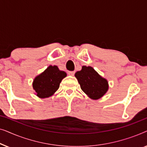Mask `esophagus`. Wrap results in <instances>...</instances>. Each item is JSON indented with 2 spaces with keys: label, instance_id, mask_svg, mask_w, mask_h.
<instances>
[{
  "label": "esophagus",
  "instance_id": "esophagus-1",
  "mask_svg": "<svg viewBox=\"0 0 147 147\" xmlns=\"http://www.w3.org/2000/svg\"><path fill=\"white\" fill-rule=\"evenodd\" d=\"M74 74H75V71H68V74H69V76H73L74 75Z\"/></svg>",
  "mask_w": 147,
  "mask_h": 147
}]
</instances>
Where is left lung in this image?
Wrapping results in <instances>:
<instances>
[{
  "label": "left lung",
  "mask_w": 147,
  "mask_h": 147,
  "mask_svg": "<svg viewBox=\"0 0 147 147\" xmlns=\"http://www.w3.org/2000/svg\"><path fill=\"white\" fill-rule=\"evenodd\" d=\"M80 88L92 100L102 98L108 90V82L90 66H82V70L75 74Z\"/></svg>",
  "instance_id": "1"
}]
</instances>
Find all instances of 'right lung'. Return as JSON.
I'll use <instances>...</instances> for the list:
<instances>
[{
    "mask_svg": "<svg viewBox=\"0 0 147 147\" xmlns=\"http://www.w3.org/2000/svg\"><path fill=\"white\" fill-rule=\"evenodd\" d=\"M67 74L61 71L56 65H49L43 73L35 77L33 88L40 98H49L58 90L60 83Z\"/></svg>",
    "mask_w": 147,
    "mask_h": 147,
    "instance_id": "add662e5",
    "label": "right lung"
}]
</instances>
